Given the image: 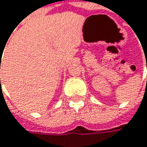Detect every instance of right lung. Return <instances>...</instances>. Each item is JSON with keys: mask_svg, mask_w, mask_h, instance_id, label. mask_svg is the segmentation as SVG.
<instances>
[{"mask_svg": "<svg viewBox=\"0 0 147 147\" xmlns=\"http://www.w3.org/2000/svg\"><path fill=\"white\" fill-rule=\"evenodd\" d=\"M0 65H1V62H0ZM0 68H1V65H0Z\"/></svg>", "mask_w": 147, "mask_h": 147, "instance_id": "obj_1", "label": "right lung"}]
</instances>
